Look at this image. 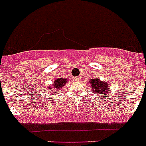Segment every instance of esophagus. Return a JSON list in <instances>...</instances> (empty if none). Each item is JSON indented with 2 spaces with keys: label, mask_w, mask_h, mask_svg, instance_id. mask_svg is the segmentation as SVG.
<instances>
[{
  "label": "esophagus",
  "mask_w": 146,
  "mask_h": 146,
  "mask_svg": "<svg viewBox=\"0 0 146 146\" xmlns=\"http://www.w3.org/2000/svg\"><path fill=\"white\" fill-rule=\"evenodd\" d=\"M74 80H76V81H80V77H79V76H77V77H75L74 78Z\"/></svg>",
  "instance_id": "esophagus-1"
}]
</instances>
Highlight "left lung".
<instances>
[{
	"label": "left lung",
	"instance_id": "left-lung-1",
	"mask_svg": "<svg viewBox=\"0 0 146 146\" xmlns=\"http://www.w3.org/2000/svg\"><path fill=\"white\" fill-rule=\"evenodd\" d=\"M90 86V89L94 93H97L98 98H103L107 97V94L109 92L110 85L108 82L101 80L98 78H94L88 81Z\"/></svg>",
	"mask_w": 146,
	"mask_h": 146
}]
</instances>
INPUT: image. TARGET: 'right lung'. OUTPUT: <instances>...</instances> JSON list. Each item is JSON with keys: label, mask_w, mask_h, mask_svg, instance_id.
<instances>
[{"label": "right lung", "mask_w": 146, "mask_h": 146, "mask_svg": "<svg viewBox=\"0 0 146 146\" xmlns=\"http://www.w3.org/2000/svg\"><path fill=\"white\" fill-rule=\"evenodd\" d=\"M67 78H58L53 81L50 86H48V93L49 95H54V93H58L59 90H61L62 88L68 83Z\"/></svg>", "instance_id": "obj_1"}]
</instances>
